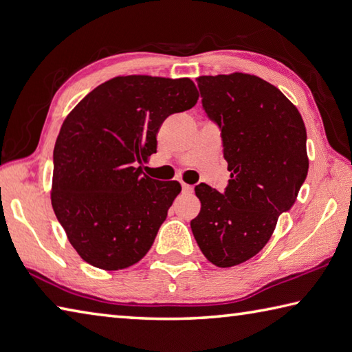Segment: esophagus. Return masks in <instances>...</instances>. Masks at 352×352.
<instances>
[{
	"instance_id": "obj_1",
	"label": "esophagus",
	"mask_w": 352,
	"mask_h": 352,
	"mask_svg": "<svg viewBox=\"0 0 352 352\" xmlns=\"http://www.w3.org/2000/svg\"><path fill=\"white\" fill-rule=\"evenodd\" d=\"M182 193L184 195H191V193H193V187H191V185H188V184H182Z\"/></svg>"
}]
</instances>
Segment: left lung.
<instances>
[{
  "instance_id": "8db88e82",
  "label": "left lung",
  "mask_w": 352,
  "mask_h": 352,
  "mask_svg": "<svg viewBox=\"0 0 352 352\" xmlns=\"http://www.w3.org/2000/svg\"><path fill=\"white\" fill-rule=\"evenodd\" d=\"M196 81L221 129L231 179L223 193L196 185L201 211L190 225L204 256L228 268L256 256L294 205L308 175L307 129L296 105L262 78L236 72Z\"/></svg>"
}]
</instances>
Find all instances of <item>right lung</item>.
Wrapping results in <instances>:
<instances>
[{
  "mask_svg": "<svg viewBox=\"0 0 352 352\" xmlns=\"http://www.w3.org/2000/svg\"><path fill=\"white\" fill-rule=\"evenodd\" d=\"M197 99L190 78L116 76L64 119L53 150L52 207L82 261L116 271L148 253L181 184L156 181L137 165L156 153L165 119Z\"/></svg>",
  "mask_w": 352,
  "mask_h": 352,
  "instance_id": "obj_1",
  "label": "right lung"
}]
</instances>
